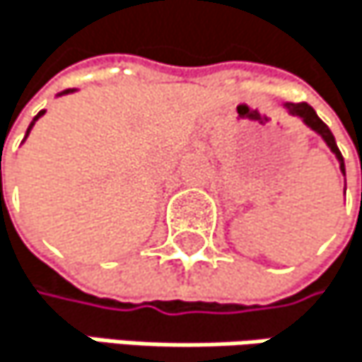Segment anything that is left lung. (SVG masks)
<instances>
[{"mask_svg":"<svg viewBox=\"0 0 362 362\" xmlns=\"http://www.w3.org/2000/svg\"><path fill=\"white\" fill-rule=\"evenodd\" d=\"M288 109L294 113V115H300L303 119H305V124L307 126H311L315 133H320L322 137H324V141L330 146V150L337 154V158H339V163H341V171L346 173V165H344V156H341V152H339V148H337V144H334V137H332V133H330V128L317 117V113L313 111V107L311 105H307V103H292V105H288Z\"/></svg>","mask_w":362,"mask_h":362,"instance_id":"1","label":"left lung"}]
</instances>
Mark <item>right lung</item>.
<instances>
[{
  "instance_id": "obj_1",
  "label": "right lung",
  "mask_w": 362,
  "mask_h": 362,
  "mask_svg": "<svg viewBox=\"0 0 362 362\" xmlns=\"http://www.w3.org/2000/svg\"><path fill=\"white\" fill-rule=\"evenodd\" d=\"M42 113H45V111H40V113H38V115H36V117H34V122H36V119H38V117H40V115H42ZM34 122H32V124H30V128H32V126H34ZM30 128H28V133H30ZM1 175V173H0Z\"/></svg>"
}]
</instances>
